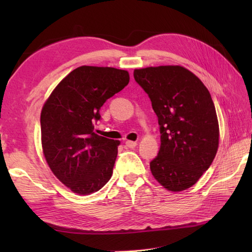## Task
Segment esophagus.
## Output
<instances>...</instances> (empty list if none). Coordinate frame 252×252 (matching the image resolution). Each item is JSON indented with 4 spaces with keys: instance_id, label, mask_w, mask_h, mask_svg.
<instances>
[{
    "instance_id": "34e87169",
    "label": "esophagus",
    "mask_w": 252,
    "mask_h": 252,
    "mask_svg": "<svg viewBox=\"0 0 252 252\" xmlns=\"http://www.w3.org/2000/svg\"><path fill=\"white\" fill-rule=\"evenodd\" d=\"M136 145H137V143L134 141H126V146L129 148H134Z\"/></svg>"
}]
</instances>
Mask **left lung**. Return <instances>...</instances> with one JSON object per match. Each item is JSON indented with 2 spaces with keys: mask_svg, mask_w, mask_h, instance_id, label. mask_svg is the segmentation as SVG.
<instances>
[{
  "mask_svg": "<svg viewBox=\"0 0 252 252\" xmlns=\"http://www.w3.org/2000/svg\"><path fill=\"white\" fill-rule=\"evenodd\" d=\"M134 79L151 98L160 126L153 176L169 191L189 189L210 167L219 148L220 130L210 93L182 66L135 69Z\"/></svg>",
  "mask_w": 252,
  "mask_h": 252,
  "instance_id": "obj_1",
  "label": "left lung"
}]
</instances>
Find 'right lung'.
Returning <instances> with one entry per match:
<instances>
[{
  "mask_svg": "<svg viewBox=\"0 0 252 252\" xmlns=\"http://www.w3.org/2000/svg\"><path fill=\"white\" fill-rule=\"evenodd\" d=\"M129 72L81 66L63 78L41 111V143L51 171L78 195L99 190L112 175L120 141L94 133L105 101L127 85Z\"/></svg>",
  "mask_w": 252,
  "mask_h": 252,
  "instance_id": "right-lung-1",
  "label": "right lung"
}]
</instances>
